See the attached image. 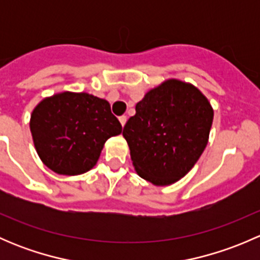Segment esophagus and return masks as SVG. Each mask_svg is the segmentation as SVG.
Masks as SVG:
<instances>
[{
	"mask_svg": "<svg viewBox=\"0 0 260 260\" xmlns=\"http://www.w3.org/2000/svg\"><path fill=\"white\" fill-rule=\"evenodd\" d=\"M119 122H120V124H122V127H124L125 122H127V117H125V115H120Z\"/></svg>",
	"mask_w": 260,
	"mask_h": 260,
	"instance_id": "esophagus-1",
	"label": "esophagus"
}]
</instances>
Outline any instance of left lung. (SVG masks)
I'll return each mask as SVG.
<instances>
[{"label": "left lung", "mask_w": 260, "mask_h": 260, "mask_svg": "<svg viewBox=\"0 0 260 260\" xmlns=\"http://www.w3.org/2000/svg\"><path fill=\"white\" fill-rule=\"evenodd\" d=\"M214 109L191 83L167 79L136 104L123 137L136 172L156 186H169L195 166L208 146Z\"/></svg>", "instance_id": "left-lung-1"}]
</instances>
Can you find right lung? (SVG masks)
Listing matches in <instances>:
<instances>
[{
    "label": "right lung",
    "instance_id": "1",
    "mask_svg": "<svg viewBox=\"0 0 260 260\" xmlns=\"http://www.w3.org/2000/svg\"><path fill=\"white\" fill-rule=\"evenodd\" d=\"M30 131L48 169L77 176L95 166L104 143L120 135L122 125L106 99L65 90L46 96L34 108Z\"/></svg>",
    "mask_w": 260,
    "mask_h": 260
}]
</instances>
